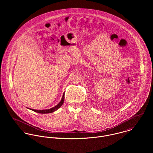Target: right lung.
Instances as JSON below:
<instances>
[{
    "label": "right lung",
    "mask_w": 153,
    "mask_h": 153,
    "mask_svg": "<svg viewBox=\"0 0 153 153\" xmlns=\"http://www.w3.org/2000/svg\"><path fill=\"white\" fill-rule=\"evenodd\" d=\"M65 93H64L63 94V96L62 97V99L61 100V101L58 103V104H57L55 107H53L50 109H32V108H27V109H30V110H32L36 112H38V113H40V114H48V113H51V112H53L56 110L59 109L61 106L64 103V98H65Z\"/></svg>",
    "instance_id": "1"
}]
</instances>
